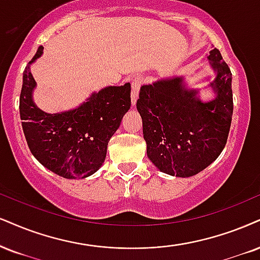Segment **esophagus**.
Instances as JSON below:
<instances>
[{
    "instance_id": "esophagus-1",
    "label": "esophagus",
    "mask_w": 260,
    "mask_h": 260,
    "mask_svg": "<svg viewBox=\"0 0 260 260\" xmlns=\"http://www.w3.org/2000/svg\"><path fill=\"white\" fill-rule=\"evenodd\" d=\"M142 83L143 78L141 76H136L135 78L133 79V82H131V88H133V91H131V102H133V105L136 104L137 96H139V91Z\"/></svg>"
}]
</instances>
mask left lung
<instances>
[{
    "label": "left lung",
    "mask_w": 260,
    "mask_h": 260,
    "mask_svg": "<svg viewBox=\"0 0 260 260\" xmlns=\"http://www.w3.org/2000/svg\"><path fill=\"white\" fill-rule=\"evenodd\" d=\"M216 78L214 99L203 101L183 76L141 86L137 111L142 118L147 156L161 172L190 177L218 158L225 147L233 117L232 72L214 48L207 56Z\"/></svg>",
    "instance_id": "1"
}]
</instances>
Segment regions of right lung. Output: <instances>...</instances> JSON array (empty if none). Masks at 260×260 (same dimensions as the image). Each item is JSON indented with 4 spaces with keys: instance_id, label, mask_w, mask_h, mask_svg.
I'll list each match as a JSON object with an SVG mask.
<instances>
[{
    "instance_id": "1",
    "label": "right lung",
    "mask_w": 260,
    "mask_h": 260,
    "mask_svg": "<svg viewBox=\"0 0 260 260\" xmlns=\"http://www.w3.org/2000/svg\"><path fill=\"white\" fill-rule=\"evenodd\" d=\"M43 54L37 49L22 73L19 111L32 155L63 178H85L104 164L111 137L131 106V85L106 86L69 111L47 113L34 101L36 81L30 66Z\"/></svg>"
}]
</instances>
